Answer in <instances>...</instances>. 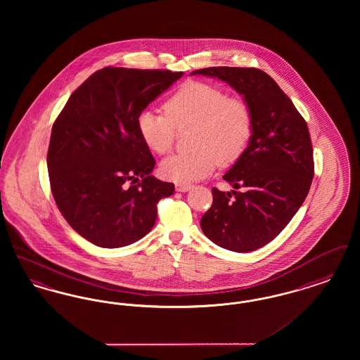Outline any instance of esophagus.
<instances>
[{
  "label": "esophagus",
  "instance_id": "esophagus-1",
  "mask_svg": "<svg viewBox=\"0 0 360 360\" xmlns=\"http://www.w3.org/2000/svg\"><path fill=\"white\" fill-rule=\"evenodd\" d=\"M190 188H191V186L190 185H185V184H176L175 185V190L181 191V193H186Z\"/></svg>",
  "mask_w": 360,
  "mask_h": 360
}]
</instances>
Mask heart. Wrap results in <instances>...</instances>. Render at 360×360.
<instances>
[{"mask_svg": "<svg viewBox=\"0 0 360 360\" xmlns=\"http://www.w3.org/2000/svg\"><path fill=\"white\" fill-rule=\"evenodd\" d=\"M165 112L144 109L137 117V131L148 150L158 155L172 150L175 128H193L188 153L166 158L160 163L163 178L190 184L209 175L217 162L235 163L252 136L254 117L247 101L205 82L190 81L165 103Z\"/></svg>", "mask_w": 360, "mask_h": 360, "instance_id": "heart-1", "label": "heart"}]
</instances>
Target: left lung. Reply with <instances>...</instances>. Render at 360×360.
Wrapping results in <instances>:
<instances>
[{
	"instance_id": "1",
	"label": "left lung",
	"mask_w": 360,
	"mask_h": 360,
	"mask_svg": "<svg viewBox=\"0 0 360 360\" xmlns=\"http://www.w3.org/2000/svg\"><path fill=\"white\" fill-rule=\"evenodd\" d=\"M195 74L226 82L243 96L254 117L245 151L223 176L235 190L212 188L213 204L201 219V229L225 250L255 251L283 231L308 195L314 166L307 121L262 70L207 68Z\"/></svg>"
}]
</instances>
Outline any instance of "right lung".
<instances>
[{"instance_id":"obj_1","label":"right lung","mask_w":360,"mask_h":360,"mask_svg":"<svg viewBox=\"0 0 360 360\" xmlns=\"http://www.w3.org/2000/svg\"><path fill=\"white\" fill-rule=\"evenodd\" d=\"M182 75L98 70L53 122L47 155L52 195L90 243L119 248L141 239L154 226L159 200L174 193V184L151 175L155 159L139 135L137 117Z\"/></svg>"}]
</instances>
